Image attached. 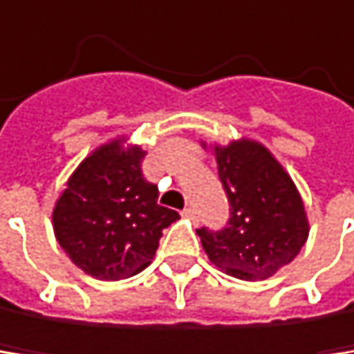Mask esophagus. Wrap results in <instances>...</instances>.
Instances as JSON below:
<instances>
[{"mask_svg":"<svg viewBox=\"0 0 354 354\" xmlns=\"http://www.w3.org/2000/svg\"><path fill=\"white\" fill-rule=\"evenodd\" d=\"M183 216H187V218L195 221V210H193V208H185V210H183Z\"/></svg>","mask_w":354,"mask_h":354,"instance_id":"1","label":"esophagus"}]
</instances>
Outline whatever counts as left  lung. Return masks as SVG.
Listing matches in <instances>:
<instances>
[{"label":"left lung","mask_w":354,"mask_h":354,"mask_svg":"<svg viewBox=\"0 0 354 354\" xmlns=\"http://www.w3.org/2000/svg\"><path fill=\"white\" fill-rule=\"evenodd\" d=\"M214 157L229 199V221L221 231L197 229L201 246L229 276L270 278L291 263L308 240L304 201L291 176L259 142L214 146Z\"/></svg>","instance_id":"obj_1"}]
</instances>
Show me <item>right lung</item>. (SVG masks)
Segmentation results:
<instances>
[{
  "label": "right lung",
  "mask_w": 354,
  "mask_h": 354,
  "mask_svg": "<svg viewBox=\"0 0 354 354\" xmlns=\"http://www.w3.org/2000/svg\"><path fill=\"white\" fill-rule=\"evenodd\" d=\"M144 151L112 140L70 176L55 203L53 227L65 254L88 276L120 280L153 261L163 229L178 212L157 201L159 189L142 174Z\"/></svg>",
  "instance_id": "right-lung-1"
}]
</instances>
